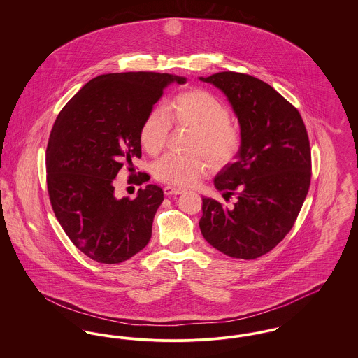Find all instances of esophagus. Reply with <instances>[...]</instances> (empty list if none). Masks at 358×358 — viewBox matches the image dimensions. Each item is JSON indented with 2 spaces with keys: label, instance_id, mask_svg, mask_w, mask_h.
I'll list each match as a JSON object with an SVG mask.
<instances>
[{
  "label": "esophagus",
  "instance_id": "1",
  "mask_svg": "<svg viewBox=\"0 0 358 358\" xmlns=\"http://www.w3.org/2000/svg\"><path fill=\"white\" fill-rule=\"evenodd\" d=\"M164 193H165L166 196H171V194H181V193H184V189L168 185V187H164Z\"/></svg>",
  "mask_w": 358,
  "mask_h": 358
}]
</instances>
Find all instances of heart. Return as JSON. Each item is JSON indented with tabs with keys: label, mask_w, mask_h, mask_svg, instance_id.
<instances>
[{
	"label": "heart",
	"mask_w": 358,
	"mask_h": 358,
	"mask_svg": "<svg viewBox=\"0 0 358 358\" xmlns=\"http://www.w3.org/2000/svg\"><path fill=\"white\" fill-rule=\"evenodd\" d=\"M171 120L174 124L196 131L192 142L194 155L168 153L153 165V176L162 182L189 187L196 184L206 171L208 159L224 165L234 159L240 150L241 136L231 123V113L224 103L203 88L178 92L161 108H153L142 122L139 142L150 155L159 153L169 136Z\"/></svg>",
	"instance_id": "obj_1"
}]
</instances>
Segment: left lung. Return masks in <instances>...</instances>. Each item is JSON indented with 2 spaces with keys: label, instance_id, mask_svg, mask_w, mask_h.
I'll return each mask as SVG.
<instances>
[{
  "label": "left lung",
  "instance_id": "1",
  "mask_svg": "<svg viewBox=\"0 0 358 358\" xmlns=\"http://www.w3.org/2000/svg\"><path fill=\"white\" fill-rule=\"evenodd\" d=\"M217 87L240 124L236 161L215 178V187L234 206L204 197L200 229L222 254L256 259L270 252L292 228L306 199L311 153L299 111L273 87L238 72L200 78Z\"/></svg>",
  "mask_w": 358,
  "mask_h": 358
}]
</instances>
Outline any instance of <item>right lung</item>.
Segmentation results:
<instances>
[{
	"label": "right lung",
	"instance_id": "right-lung-1",
	"mask_svg": "<svg viewBox=\"0 0 358 358\" xmlns=\"http://www.w3.org/2000/svg\"><path fill=\"white\" fill-rule=\"evenodd\" d=\"M174 82L187 79L158 72L99 75L55 120L45 153L52 209L76 248L98 263H122L152 238L162 189L150 184L134 200L117 199L114 180L123 165L141 158V124ZM146 176L139 173L136 184Z\"/></svg>",
	"mask_w": 358,
	"mask_h": 358
}]
</instances>
